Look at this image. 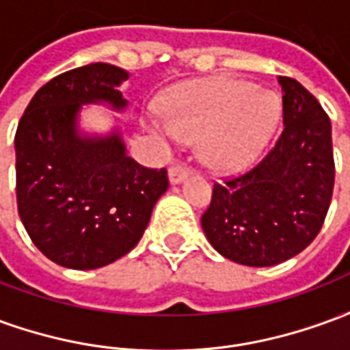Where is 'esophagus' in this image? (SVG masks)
I'll return each instance as SVG.
<instances>
[{"label":"esophagus","mask_w":350,"mask_h":350,"mask_svg":"<svg viewBox=\"0 0 350 350\" xmlns=\"http://www.w3.org/2000/svg\"><path fill=\"white\" fill-rule=\"evenodd\" d=\"M189 172V167L187 165H183V163H172L170 168H168V178H170V182L178 183L182 182L183 178L187 176Z\"/></svg>","instance_id":"obj_1"}]
</instances>
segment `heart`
<instances>
[{
	"label": "heart",
	"instance_id": "b5f03b06",
	"mask_svg": "<svg viewBox=\"0 0 350 350\" xmlns=\"http://www.w3.org/2000/svg\"><path fill=\"white\" fill-rule=\"evenodd\" d=\"M278 97L243 80L202 79L178 86L163 103V118L150 123L163 140H198L208 167L240 170L257 157L278 127Z\"/></svg>",
	"mask_w": 350,
	"mask_h": 350
}]
</instances>
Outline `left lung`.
Returning <instances> with one entry per match:
<instances>
[{"mask_svg":"<svg viewBox=\"0 0 350 350\" xmlns=\"http://www.w3.org/2000/svg\"><path fill=\"white\" fill-rule=\"evenodd\" d=\"M283 88L281 135L255 167L213 183L200 217L213 250L245 266L285 262L315 240L334 193L332 123L298 80Z\"/></svg>","mask_w":350,"mask_h":350,"instance_id":"1","label":"left lung"}]
</instances>
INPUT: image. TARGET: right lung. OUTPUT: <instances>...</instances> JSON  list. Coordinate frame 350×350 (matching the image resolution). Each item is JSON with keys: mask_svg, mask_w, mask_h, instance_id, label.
Instances as JSON below:
<instances>
[{"mask_svg": "<svg viewBox=\"0 0 350 350\" xmlns=\"http://www.w3.org/2000/svg\"><path fill=\"white\" fill-rule=\"evenodd\" d=\"M127 72L93 62L57 75L29 100L14 135L16 202L26 232L52 262L93 270L129 253L144 234L167 168L125 155L120 137L80 138V103L125 99L116 88Z\"/></svg>", "mask_w": 350, "mask_h": 350, "instance_id": "obj_1", "label": "right lung"}]
</instances>
